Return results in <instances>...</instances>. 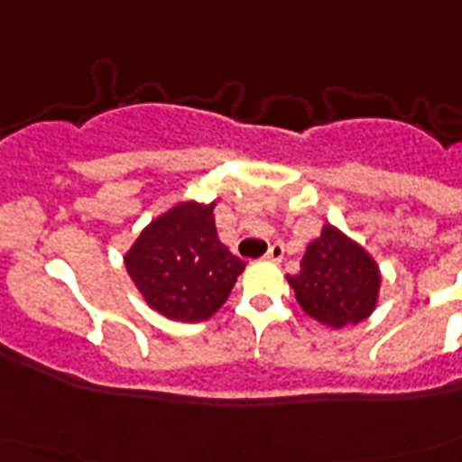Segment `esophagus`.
<instances>
[{"instance_id":"esophagus-1","label":"esophagus","mask_w":462,"mask_h":462,"mask_svg":"<svg viewBox=\"0 0 462 462\" xmlns=\"http://www.w3.org/2000/svg\"><path fill=\"white\" fill-rule=\"evenodd\" d=\"M282 256H285V246H282L281 242H275V245L268 246V252H266L268 261H275V263H278V261H282Z\"/></svg>"}]
</instances>
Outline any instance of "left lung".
<instances>
[{"label": "left lung", "mask_w": 462, "mask_h": 462, "mask_svg": "<svg viewBox=\"0 0 462 462\" xmlns=\"http://www.w3.org/2000/svg\"><path fill=\"white\" fill-rule=\"evenodd\" d=\"M304 314L314 321L343 328L365 321L379 302L381 273L376 261L347 235L323 225L304 252L300 273L288 275Z\"/></svg>", "instance_id": "1"}]
</instances>
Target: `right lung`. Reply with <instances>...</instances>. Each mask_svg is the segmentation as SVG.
Segmentation results:
<instances>
[{
  "mask_svg": "<svg viewBox=\"0 0 462 462\" xmlns=\"http://www.w3.org/2000/svg\"><path fill=\"white\" fill-rule=\"evenodd\" d=\"M213 208L216 203H177L143 227L125 256L148 307L172 321L210 319L246 266L217 239Z\"/></svg>",
  "mask_w": 462,
  "mask_h": 462,
  "instance_id": "right-lung-1",
  "label": "right lung"
}]
</instances>
